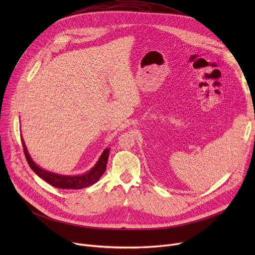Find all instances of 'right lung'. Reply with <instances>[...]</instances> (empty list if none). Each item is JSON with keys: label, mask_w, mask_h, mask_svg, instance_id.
I'll list each match as a JSON object with an SVG mask.
<instances>
[{"label": "right lung", "mask_w": 255, "mask_h": 255, "mask_svg": "<svg viewBox=\"0 0 255 255\" xmlns=\"http://www.w3.org/2000/svg\"><path fill=\"white\" fill-rule=\"evenodd\" d=\"M22 145L24 148L25 157L27 159V162L31 169L37 174L39 177L44 179L46 183L51 185L52 187L58 188V189H69V190H80L87 187H90L100 179V177L103 175V173L106 170L107 162L109 158V153H110V149L106 148L102 155L100 156L98 162L95 164V166L90 169L88 172L81 174V175H61L54 172L47 171L41 167H39L36 164L33 159L30 157V154L28 153V150L26 148L25 142L23 138L21 137Z\"/></svg>", "instance_id": "add662e5"}]
</instances>
